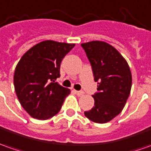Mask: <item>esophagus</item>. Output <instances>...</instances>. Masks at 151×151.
Wrapping results in <instances>:
<instances>
[{
  "label": "esophagus",
  "instance_id": "obj_1",
  "mask_svg": "<svg viewBox=\"0 0 151 151\" xmlns=\"http://www.w3.org/2000/svg\"><path fill=\"white\" fill-rule=\"evenodd\" d=\"M74 91H75V93H76L78 96H81V95L84 94V92H83V91H77V90H74Z\"/></svg>",
  "mask_w": 151,
  "mask_h": 151
}]
</instances>
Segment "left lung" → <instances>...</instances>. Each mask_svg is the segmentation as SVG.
I'll return each mask as SVG.
<instances>
[{
    "label": "left lung",
    "mask_w": 151,
    "mask_h": 151,
    "mask_svg": "<svg viewBox=\"0 0 151 151\" xmlns=\"http://www.w3.org/2000/svg\"><path fill=\"white\" fill-rule=\"evenodd\" d=\"M92 66L97 93L94 106L85 112L90 121L106 123L121 113L129 97L132 73L127 62L115 47L103 41L82 43Z\"/></svg>",
    "instance_id": "8db88e82"
}]
</instances>
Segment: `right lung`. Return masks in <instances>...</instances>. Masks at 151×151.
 Instances as JSON below:
<instances>
[{
  "instance_id": "right-lung-1",
  "label": "right lung",
  "mask_w": 151,
  "mask_h": 151,
  "mask_svg": "<svg viewBox=\"0 0 151 151\" xmlns=\"http://www.w3.org/2000/svg\"><path fill=\"white\" fill-rule=\"evenodd\" d=\"M75 43L45 40L32 47L19 61L14 74V90L21 106L39 120L52 117L61 110L70 90L58 82L62 59Z\"/></svg>"
}]
</instances>
